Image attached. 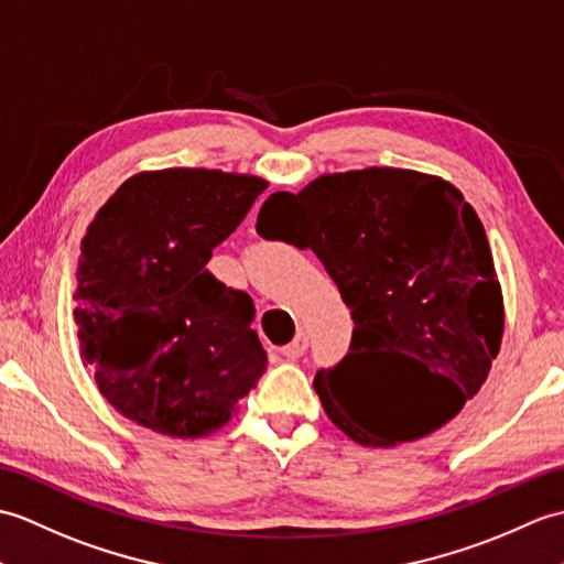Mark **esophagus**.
Listing matches in <instances>:
<instances>
[{
  "instance_id": "esophagus-1",
  "label": "esophagus",
  "mask_w": 564,
  "mask_h": 564,
  "mask_svg": "<svg viewBox=\"0 0 564 564\" xmlns=\"http://www.w3.org/2000/svg\"><path fill=\"white\" fill-rule=\"evenodd\" d=\"M306 347H308V337H306V333H299L290 345H284V347H282V355H284V357H290V359H296V357H302V355L306 352Z\"/></svg>"
}]
</instances>
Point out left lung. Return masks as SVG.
<instances>
[{"instance_id":"8db88e82","label":"left lung","mask_w":564,"mask_h":564,"mask_svg":"<svg viewBox=\"0 0 564 564\" xmlns=\"http://www.w3.org/2000/svg\"><path fill=\"white\" fill-rule=\"evenodd\" d=\"M258 234L314 250L352 311L349 355L314 388L361 446L440 430L480 391L505 333V306L482 221L452 183L405 169L333 173L302 193H272ZM429 373L405 409L384 408L377 356Z\"/></svg>"}]
</instances>
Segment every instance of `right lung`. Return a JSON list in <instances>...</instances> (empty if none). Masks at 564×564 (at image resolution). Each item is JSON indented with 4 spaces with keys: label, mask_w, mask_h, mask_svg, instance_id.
<instances>
[{
    "label": "right lung",
    "mask_w": 564,
    "mask_h": 564,
    "mask_svg": "<svg viewBox=\"0 0 564 564\" xmlns=\"http://www.w3.org/2000/svg\"><path fill=\"white\" fill-rule=\"evenodd\" d=\"M265 187L224 171H147L98 209L82 241L74 321L98 391L128 420L205 436L265 371L253 302L207 270Z\"/></svg>",
    "instance_id": "obj_1"
}]
</instances>
